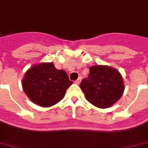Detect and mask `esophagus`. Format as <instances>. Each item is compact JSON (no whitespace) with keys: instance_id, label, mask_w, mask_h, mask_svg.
I'll use <instances>...</instances> for the list:
<instances>
[{"instance_id":"esophagus-1","label":"esophagus","mask_w":148,"mask_h":148,"mask_svg":"<svg viewBox=\"0 0 148 148\" xmlns=\"http://www.w3.org/2000/svg\"><path fill=\"white\" fill-rule=\"evenodd\" d=\"M81 80H82V77H79L78 78H77V80H76V81H75V84H79L81 83Z\"/></svg>"}]
</instances>
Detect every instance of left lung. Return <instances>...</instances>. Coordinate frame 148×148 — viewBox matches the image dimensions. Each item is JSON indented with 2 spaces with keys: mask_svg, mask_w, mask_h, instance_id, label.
<instances>
[{
  "mask_svg": "<svg viewBox=\"0 0 148 148\" xmlns=\"http://www.w3.org/2000/svg\"><path fill=\"white\" fill-rule=\"evenodd\" d=\"M88 78H84L80 88L86 99L99 108H108L123 95L124 84L117 69L107 65H95L89 68Z\"/></svg>",
  "mask_w": 148,
  "mask_h": 148,
  "instance_id": "1",
  "label": "left lung"
}]
</instances>
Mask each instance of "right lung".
I'll return each mask as SVG.
<instances>
[{
  "instance_id": "obj_1",
  "label": "right lung",
  "mask_w": 148,
  "mask_h": 148,
  "mask_svg": "<svg viewBox=\"0 0 148 148\" xmlns=\"http://www.w3.org/2000/svg\"><path fill=\"white\" fill-rule=\"evenodd\" d=\"M21 84L24 93L33 103L49 108L64 98L73 82L64 71L57 69L53 63L42 62L27 71Z\"/></svg>"
}]
</instances>
